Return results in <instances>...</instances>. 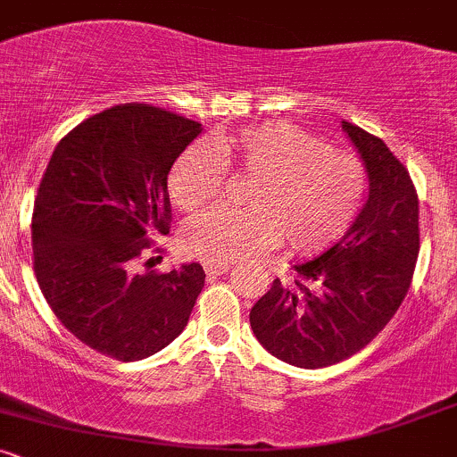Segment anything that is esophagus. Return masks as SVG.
<instances>
[{
    "label": "esophagus",
    "instance_id": "esophagus-1",
    "mask_svg": "<svg viewBox=\"0 0 457 457\" xmlns=\"http://www.w3.org/2000/svg\"><path fill=\"white\" fill-rule=\"evenodd\" d=\"M204 270L208 277H219L225 275L229 270V264H219V262H204Z\"/></svg>",
    "mask_w": 457,
    "mask_h": 457
}]
</instances>
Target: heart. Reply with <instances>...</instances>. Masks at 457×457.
Here are the masks:
<instances>
[{"mask_svg":"<svg viewBox=\"0 0 457 457\" xmlns=\"http://www.w3.org/2000/svg\"><path fill=\"white\" fill-rule=\"evenodd\" d=\"M228 174L253 176L246 211L214 208L187 223L182 245L193 258L251 260L283 240L292 251H318L348 228L365 193V170L286 122H264L188 148L170 170L171 199L197 211L219 197Z\"/></svg>","mask_w":457,"mask_h":457,"instance_id":"heart-1","label":"heart"}]
</instances>
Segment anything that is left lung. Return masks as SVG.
I'll return each mask as SVG.
<instances>
[{
    "instance_id": "1",
    "label": "left lung",
    "mask_w": 457,
    "mask_h": 457,
    "mask_svg": "<svg viewBox=\"0 0 457 457\" xmlns=\"http://www.w3.org/2000/svg\"><path fill=\"white\" fill-rule=\"evenodd\" d=\"M367 171V202L348 232L318 258L298 262L251 307L249 322L272 356L305 370L365 348L395 316L419 255V199L406 167L386 144L342 122Z\"/></svg>"
}]
</instances>
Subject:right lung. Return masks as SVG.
<instances>
[{"mask_svg": "<svg viewBox=\"0 0 457 457\" xmlns=\"http://www.w3.org/2000/svg\"><path fill=\"white\" fill-rule=\"evenodd\" d=\"M199 133L182 115L122 104L72 129L46 165L31 219L36 279L57 320L96 353L148 359L187 327L202 266L159 275L137 262L150 236L170 232L167 174Z\"/></svg>", "mask_w": 457, "mask_h": 457, "instance_id": "1", "label": "right lung"}]
</instances>
